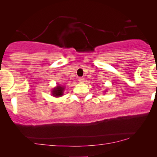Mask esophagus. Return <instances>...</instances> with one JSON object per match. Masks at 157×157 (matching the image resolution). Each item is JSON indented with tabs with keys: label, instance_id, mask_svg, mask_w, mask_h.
Instances as JSON below:
<instances>
[{
	"label": "esophagus",
	"instance_id": "esophagus-1",
	"mask_svg": "<svg viewBox=\"0 0 157 157\" xmlns=\"http://www.w3.org/2000/svg\"><path fill=\"white\" fill-rule=\"evenodd\" d=\"M78 80H79V82H84V78H83V77H80V78L78 79Z\"/></svg>",
	"mask_w": 157,
	"mask_h": 157
}]
</instances>
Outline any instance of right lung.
Segmentation results:
<instances>
[{
    "label": "right lung",
    "mask_w": 157,
    "mask_h": 157,
    "mask_svg": "<svg viewBox=\"0 0 157 157\" xmlns=\"http://www.w3.org/2000/svg\"><path fill=\"white\" fill-rule=\"evenodd\" d=\"M64 86H60V85H57L55 88H54L52 91V94L54 97H59L63 96L64 91Z\"/></svg>",
    "instance_id": "obj_1"
}]
</instances>
